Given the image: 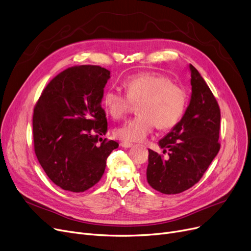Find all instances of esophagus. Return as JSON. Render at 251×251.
I'll list each match as a JSON object with an SVG mask.
<instances>
[{
    "label": "esophagus",
    "mask_w": 251,
    "mask_h": 251,
    "mask_svg": "<svg viewBox=\"0 0 251 251\" xmlns=\"http://www.w3.org/2000/svg\"><path fill=\"white\" fill-rule=\"evenodd\" d=\"M120 146L122 148H131L133 145L131 143H128V141H122V143H120Z\"/></svg>",
    "instance_id": "1"
}]
</instances>
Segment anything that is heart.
Instances as JSON below:
<instances>
[{
	"label": "heart",
	"instance_id": "1",
	"mask_svg": "<svg viewBox=\"0 0 251 251\" xmlns=\"http://www.w3.org/2000/svg\"><path fill=\"white\" fill-rule=\"evenodd\" d=\"M125 93L108 88L102 102L115 119L125 116L133 104H138V116L114 130L117 138L133 143L144 140L154 129L169 130L176 126L186 112L188 94L182 86L173 83L167 75L157 73H140L128 77Z\"/></svg>",
	"mask_w": 251,
	"mask_h": 251
}]
</instances>
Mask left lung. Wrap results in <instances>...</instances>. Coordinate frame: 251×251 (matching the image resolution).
Returning <instances> with one entry per match:
<instances>
[{
  "label": "left lung",
  "mask_w": 251,
  "mask_h": 251,
  "mask_svg": "<svg viewBox=\"0 0 251 251\" xmlns=\"http://www.w3.org/2000/svg\"><path fill=\"white\" fill-rule=\"evenodd\" d=\"M190 70V104L180 122L159 141L167 156L149 150L148 182L166 195L179 194L197 183L221 149L219 103L199 72L192 64Z\"/></svg>",
  "instance_id": "8db88e82"
}]
</instances>
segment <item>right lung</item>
<instances>
[{"label":"right lung","mask_w":251,"mask_h":251,"mask_svg":"<svg viewBox=\"0 0 251 251\" xmlns=\"http://www.w3.org/2000/svg\"><path fill=\"white\" fill-rule=\"evenodd\" d=\"M110 75L100 65H75L48 83L35 105L36 156L47 176L64 191L80 193L93 187L119 147L102 139L107 120L101 99Z\"/></svg>","instance_id":"right-lung-1"}]
</instances>
